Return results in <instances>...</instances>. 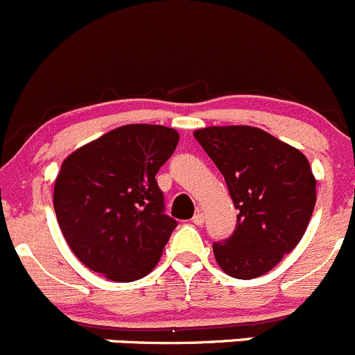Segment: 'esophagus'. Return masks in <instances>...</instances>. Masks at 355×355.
<instances>
[{
  "label": "esophagus",
  "instance_id": "obj_1",
  "mask_svg": "<svg viewBox=\"0 0 355 355\" xmlns=\"http://www.w3.org/2000/svg\"><path fill=\"white\" fill-rule=\"evenodd\" d=\"M203 223H205V216H203V212H196L195 216H193V224H196V226H202Z\"/></svg>",
  "mask_w": 355,
  "mask_h": 355
}]
</instances>
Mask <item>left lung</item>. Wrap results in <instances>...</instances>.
Returning a JSON list of instances; mask_svg holds the SVG:
<instances>
[{"instance_id":"obj_1","label":"left lung","mask_w":355,"mask_h":355,"mask_svg":"<svg viewBox=\"0 0 355 355\" xmlns=\"http://www.w3.org/2000/svg\"><path fill=\"white\" fill-rule=\"evenodd\" d=\"M224 176L238 210L236 230L214 255L227 276L271 271L304 236L315 205V178L300 150L252 125L193 132Z\"/></svg>"}]
</instances>
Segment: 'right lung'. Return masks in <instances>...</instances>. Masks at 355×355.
Wrapping results in <instances>:
<instances>
[{"mask_svg": "<svg viewBox=\"0 0 355 355\" xmlns=\"http://www.w3.org/2000/svg\"><path fill=\"white\" fill-rule=\"evenodd\" d=\"M178 141L173 128L128 124L63 160L55 214L70 250L91 271L119 283L153 271L178 226L164 214L155 174Z\"/></svg>", "mask_w": 355, "mask_h": 355, "instance_id": "right-lung-1", "label": "right lung"}]
</instances>
